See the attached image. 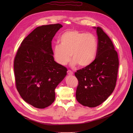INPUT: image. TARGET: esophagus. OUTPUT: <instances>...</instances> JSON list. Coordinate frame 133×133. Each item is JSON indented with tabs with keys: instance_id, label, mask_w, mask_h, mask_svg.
<instances>
[{
	"instance_id": "esophagus-1",
	"label": "esophagus",
	"mask_w": 133,
	"mask_h": 133,
	"mask_svg": "<svg viewBox=\"0 0 133 133\" xmlns=\"http://www.w3.org/2000/svg\"><path fill=\"white\" fill-rule=\"evenodd\" d=\"M67 73H68V74L69 75H73V72L72 71H71L70 70H68L67 71Z\"/></svg>"
}]
</instances>
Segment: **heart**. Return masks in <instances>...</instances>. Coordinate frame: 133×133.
<instances>
[{"label": "heart", "mask_w": 133, "mask_h": 133, "mask_svg": "<svg viewBox=\"0 0 133 133\" xmlns=\"http://www.w3.org/2000/svg\"><path fill=\"white\" fill-rule=\"evenodd\" d=\"M60 44H56L53 48V55L55 62L64 66L71 59L72 65L78 64L85 67L94 61L97 51V42L94 36L76 30H68L59 39Z\"/></svg>", "instance_id": "heart-1"}]
</instances>
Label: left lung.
I'll return each instance as SVG.
<instances>
[{
  "label": "left lung",
  "instance_id": "1",
  "mask_svg": "<svg viewBox=\"0 0 133 133\" xmlns=\"http://www.w3.org/2000/svg\"><path fill=\"white\" fill-rule=\"evenodd\" d=\"M94 28L98 39L95 59L75 73L78 80L76 99L90 108L100 105L113 92L119 68L118 53L111 40L102 28Z\"/></svg>",
  "mask_w": 133,
  "mask_h": 133
}]
</instances>
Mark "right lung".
Returning a JSON list of instances; mask_svg holds the SVG:
<instances>
[{
	"mask_svg": "<svg viewBox=\"0 0 133 133\" xmlns=\"http://www.w3.org/2000/svg\"><path fill=\"white\" fill-rule=\"evenodd\" d=\"M63 25L36 28L23 40L14 60L16 88L25 102L44 109L55 100V89L66 75L67 69L53 58L51 41Z\"/></svg>",
	"mask_w": 133,
	"mask_h": 133,
	"instance_id": "obj_1",
	"label": "right lung"
}]
</instances>
